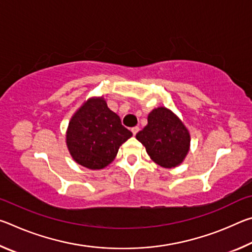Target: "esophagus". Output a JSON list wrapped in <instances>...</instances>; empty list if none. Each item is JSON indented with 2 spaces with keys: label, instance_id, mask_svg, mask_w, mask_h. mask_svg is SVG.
I'll return each mask as SVG.
<instances>
[{
  "label": "esophagus",
  "instance_id": "1",
  "mask_svg": "<svg viewBox=\"0 0 252 252\" xmlns=\"http://www.w3.org/2000/svg\"><path fill=\"white\" fill-rule=\"evenodd\" d=\"M139 126H133V127H132V129H131V131H132V133H133V135H135L136 133H138V132H139Z\"/></svg>",
  "mask_w": 252,
  "mask_h": 252
}]
</instances>
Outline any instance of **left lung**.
<instances>
[{
    "label": "left lung",
    "mask_w": 252,
    "mask_h": 252,
    "mask_svg": "<svg viewBox=\"0 0 252 252\" xmlns=\"http://www.w3.org/2000/svg\"><path fill=\"white\" fill-rule=\"evenodd\" d=\"M151 159L163 168L181 163L189 151L190 134L183 123L165 108H158L148 117V125L136 133Z\"/></svg>",
    "instance_id": "left-lung-1"
}]
</instances>
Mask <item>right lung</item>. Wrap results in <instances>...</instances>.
<instances>
[{"label": "right lung", "instance_id": "add662e5", "mask_svg": "<svg viewBox=\"0 0 252 252\" xmlns=\"http://www.w3.org/2000/svg\"><path fill=\"white\" fill-rule=\"evenodd\" d=\"M131 136L132 132L101 97L85 102L71 119L66 144L79 164L99 170L113 161L121 144Z\"/></svg>", "mask_w": 252, "mask_h": 252}]
</instances>
